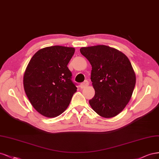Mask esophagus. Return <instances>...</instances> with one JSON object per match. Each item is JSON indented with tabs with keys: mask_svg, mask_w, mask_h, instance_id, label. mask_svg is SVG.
I'll return each mask as SVG.
<instances>
[{
	"mask_svg": "<svg viewBox=\"0 0 159 159\" xmlns=\"http://www.w3.org/2000/svg\"><path fill=\"white\" fill-rule=\"evenodd\" d=\"M89 85V81H88V80H85V81L84 82V83H81V84H80V88H81V89H84V88H85V87L88 86Z\"/></svg>",
	"mask_w": 159,
	"mask_h": 159,
	"instance_id": "1",
	"label": "esophagus"
}]
</instances>
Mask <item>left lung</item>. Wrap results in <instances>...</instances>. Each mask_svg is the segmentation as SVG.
I'll return each instance as SVG.
<instances>
[{"label":"left lung","mask_w":159,"mask_h":159,"mask_svg":"<svg viewBox=\"0 0 159 159\" xmlns=\"http://www.w3.org/2000/svg\"><path fill=\"white\" fill-rule=\"evenodd\" d=\"M80 52L92 65L90 79L95 90L89 100L92 108L105 118L118 115L129 102L136 83L129 59L104 45L81 48Z\"/></svg>","instance_id":"obj_1"}]
</instances>
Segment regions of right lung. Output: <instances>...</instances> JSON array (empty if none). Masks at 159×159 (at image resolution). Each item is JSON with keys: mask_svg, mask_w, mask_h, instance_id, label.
I'll list each match as a JSON object with an SVG mask.
<instances>
[{"mask_svg": "<svg viewBox=\"0 0 159 159\" xmlns=\"http://www.w3.org/2000/svg\"><path fill=\"white\" fill-rule=\"evenodd\" d=\"M74 48L55 45L35 53L25 69L24 88L35 110L47 117L65 111L76 92L67 65Z\"/></svg>", "mask_w": 159, "mask_h": 159, "instance_id": "right-lung-1", "label": "right lung"}]
</instances>
